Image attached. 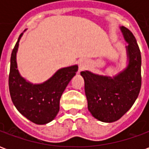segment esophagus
<instances>
[{
	"label": "esophagus",
	"mask_w": 149,
	"mask_h": 149,
	"mask_svg": "<svg viewBox=\"0 0 149 149\" xmlns=\"http://www.w3.org/2000/svg\"><path fill=\"white\" fill-rule=\"evenodd\" d=\"M88 65H89V63H88L87 60H82L79 63V70L80 71L84 70V69H85V68H87L88 67Z\"/></svg>",
	"instance_id": "1"
}]
</instances>
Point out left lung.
Segmentation results:
<instances>
[{
    "label": "left lung",
    "instance_id": "obj_1",
    "mask_svg": "<svg viewBox=\"0 0 149 149\" xmlns=\"http://www.w3.org/2000/svg\"><path fill=\"white\" fill-rule=\"evenodd\" d=\"M129 63L127 68L113 78L82 71L88 109L92 115L103 122L116 121L130 109L141 87V54L134 35L122 26Z\"/></svg>",
    "mask_w": 149,
    "mask_h": 149
}]
</instances>
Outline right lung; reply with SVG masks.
<instances>
[{"label":"right lung","mask_w":149,"mask_h":149,"mask_svg":"<svg viewBox=\"0 0 149 149\" xmlns=\"http://www.w3.org/2000/svg\"><path fill=\"white\" fill-rule=\"evenodd\" d=\"M13 49L8 75V88L12 101L17 109L30 121L45 125L52 121L60 109V100L65 88L76 75L77 65L59 69L49 80L32 84L22 78L17 69L16 54L19 40Z\"/></svg>","instance_id":"1"}]
</instances>
